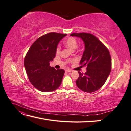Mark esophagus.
<instances>
[{"mask_svg":"<svg viewBox=\"0 0 131 131\" xmlns=\"http://www.w3.org/2000/svg\"><path fill=\"white\" fill-rule=\"evenodd\" d=\"M66 72H67V73H70V72H72V70H70V69H66Z\"/></svg>","mask_w":131,"mask_h":131,"instance_id":"esophagus-1","label":"esophagus"}]
</instances>
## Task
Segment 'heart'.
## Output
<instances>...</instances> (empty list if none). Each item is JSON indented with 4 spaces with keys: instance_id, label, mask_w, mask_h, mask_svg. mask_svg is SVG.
<instances>
[{
    "instance_id": "b5f03b06",
    "label": "heart",
    "mask_w": 131,
    "mask_h": 131,
    "mask_svg": "<svg viewBox=\"0 0 131 131\" xmlns=\"http://www.w3.org/2000/svg\"><path fill=\"white\" fill-rule=\"evenodd\" d=\"M64 45L67 47H68V48L72 49L73 50H74L76 49L78 47V41L75 38L70 37L66 39V41H64ZM56 51V53L57 54L61 53V47L59 45L57 46Z\"/></svg>"
}]
</instances>
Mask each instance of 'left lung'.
Instances as JSON below:
<instances>
[{"label": "left lung", "instance_id": "obj_1", "mask_svg": "<svg viewBox=\"0 0 131 131\" xmlns=\"http://www.w3.org/2000/svg\"><path fill=\"white\" fill-rule=\"evenodd\" d=\"M70 35L81 38L85 45L80 65L86 67L87 71L85 73L79 72L77 85L84 92H95L104 84L110 74L112 60L109 51L92 34L74 33Z\"/></svg>", "mask_w": 131, "mask_h": 131}]
</instances>
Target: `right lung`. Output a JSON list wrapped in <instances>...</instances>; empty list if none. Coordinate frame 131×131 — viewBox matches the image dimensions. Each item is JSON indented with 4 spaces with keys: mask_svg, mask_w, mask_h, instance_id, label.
<instances>
[{
    "mask_svg": "<svg viewBox=\"0 0 131 131\" xmlns=\"http://www.w3.org/2000/svg\"><path fill=\"white\" fill-rule=\"evenodd\" d=\"M66 34L51 32L39 37L31 45L26 55L24 65L31 84L43 92L57 89L65 71L51 67L50 62L56 56L57 45Z\"/></svg>",
    "mask_w": 131,
    "mask_h": 131,
    "instance_id": "right-lung-1",
    "label": "right lung"
}]
</instances>
